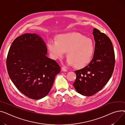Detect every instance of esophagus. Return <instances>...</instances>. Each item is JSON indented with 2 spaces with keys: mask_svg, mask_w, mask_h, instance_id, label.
<instances>
[{
  "mask_svg": "<svg viewBox=\"0 0 125 125\" xmlns=\"http://www.w3.org/2000/svg\"><path fill=\"white\" fill-rule=\"evenodd\" d=\"M62 71H63V72H66V71H68L67 69H66V68H65V67H62Z\"/></svg>",
  "mask_w": 125,
  "mask_h": 125,
  "instance_id": "esophagus-1",
  "label": "esophagus"
}]
</instances>
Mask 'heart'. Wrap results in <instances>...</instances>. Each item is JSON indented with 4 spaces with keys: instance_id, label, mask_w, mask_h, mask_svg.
<instances>
[{
    "instance_id": "1",
    "label": "heart",
    "mask_w": 125,
    "mask_h": 125,
    "mask_svg": "<svg viewBox=\"0 0 125 125\" xmlns=\"http://www.w3.org/2000/svg\"><path fill=\"white\" fill-rule=\"evenodd\" d=\"M47 45L53 59H59L67 52L69 63L78 68H83L90 62L95 50L94 41L77 32L61 35L57 41L49 40Z\"/></svg>"
}]
</instances>
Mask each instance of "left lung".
Masks as SVG:
<instances>
[{
    "mask_svg": "<svg viewBox=\"0 0 125 125\" xmlns=\"http://www.w3.org/2000/svg\"><path fill=\"white\" fill-rule=\"evenodd\" d=\"M95 44L93 57L89 64L75 71L76 79L73 84L76 91L90 96L103 88L111 78L115 64L113 43L108 37L94 28Z\"/></svg>",
    "mask_w": 125,
    "mask_h": 125,
    "instance_id": "left-lung-1",
    "label": "left lung"
}]
</instances>
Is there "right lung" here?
Masks as SVG:
<instances>
[{"instance_id":"right-lung-1","label":"right lung","mask_w":125,"mask_h":125,"mask_svg":"<svg viewBox=\"0 0 125 125\" xmlns=\"http://www.w3.org/2000/svg\"><path fill=\"white\" fill-rule=\"evenodd\" d=\"M47 53L46 44L36 34L18 37L9 49L6 67L10 78L17 89L30 98L46 96L61 72L59 64L47 57Z\"/></svg>"}]
</instances>
